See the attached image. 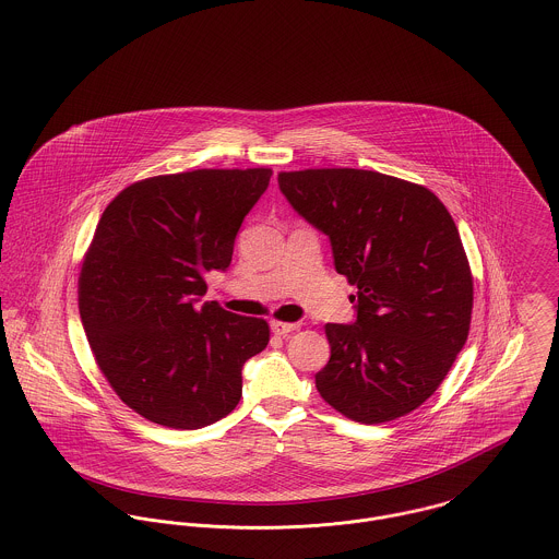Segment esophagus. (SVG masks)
Segmentation results:
<instances>
[{
  "instance_id": "esophagus-1",
  "label": "esophagus",
  "mask_w": 559,
  "mask_h": 559,
  "mask_svg": "<svg viewBox=\"0 0 559 559\" xmlns=\"http://www.w3.org/2000/svg\"><path fill=\"white\" fill-rule=\"evenodd\" d=\"M270 325H272V332L278 334V336H287L289 332H296V330L300 328V323H294V321H278V319H274Z\"/></svg>"
}]
</instances>
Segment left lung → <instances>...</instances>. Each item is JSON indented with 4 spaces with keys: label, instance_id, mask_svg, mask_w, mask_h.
Masks as SVG:
<instances>
[{
    "label": "left lung",
    "instance_id": "left-lung-1",
    "mask_svg": "<svg viewBox=\"0 0 559 559\" xmlns=\"http://www.w3.org/2000/svg\"><path fill=\"white\" fill-rule=\"evenodd\" d=\"M278 187L358 287L356 323H325L321 399L362 425L418 409L472 323L474 276L450 212L429 188L365 169L281 171Z\"/></svg>",
    "mask_w": 559,
    "mask_h": 559
}]
</instances>
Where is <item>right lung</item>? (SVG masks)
I'll list each match as a JSON object with an SVG mask.
<instances>
[{
  "label": "right lung",
  "instance_id": "1",
  "mask_svg": "<svg viewBox=\"0 0 559 559\" xmlns=\"http://www.w3.org/2000/svg\"><path fill=\"white\" fill-rule=\"evenodd\" d=\"M272 169H194L126 187L103 212L79 272V312L114 392L150 423L201 429L236 409L265 319L203 302L205 274L234 240Z\"/></svg>",
  "mask_w": 559,
  "mask_h": 559
}]
</instances>
